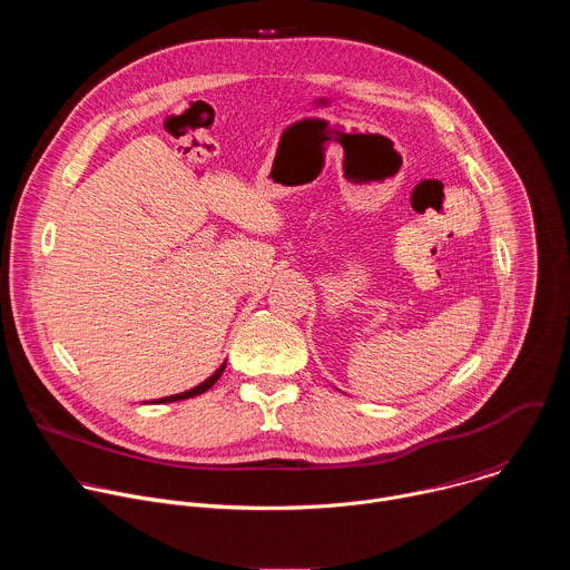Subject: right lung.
Segmentation results:
<instances>
[{"label": "right lung", "instance_id": "add662e5", "mask_svg": "<svg viewBox=\"0 0 570 570\" xmlns=\"http://www.w3.org/2000/svg\"><path fill=\"white\" fill-rule=\"evenodd\" d=\"M223 370H225V363L209 376V379H205L203 383H198L196 387H191V390H187V392H180V394H171V396H165V399H153L150 403H174V401H183V399H189V396H196V394H203V392H207L218 379H220V374H223Z\"/></svg>", "mask_w": 570, "mask_h": 570}]
</instances>
